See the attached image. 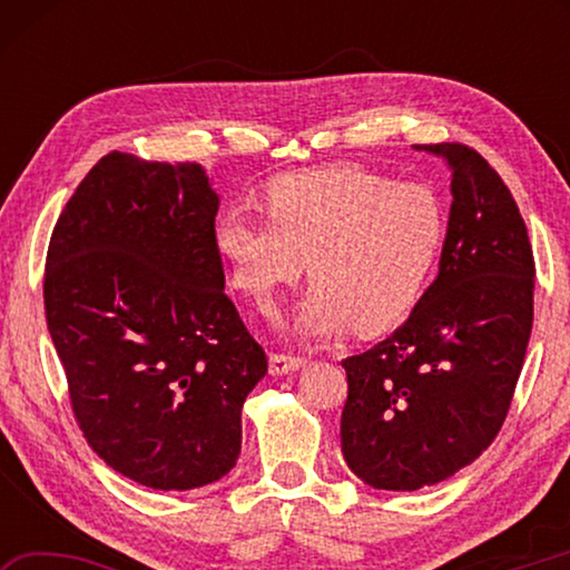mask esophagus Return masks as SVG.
<instances>
[{
	"label": "esophagus",
	"instance_id": "obj_1",
	"mask_svg": "<svg viewBox=\"0 0 570 570\" xmlns=\"http://www.w3.org/2000/svg\"><path fill=\"white\" fill-rule=\"evenodd\" d=\"M304 366V360L298 356H288V354H272L268 356V372L272 377H286V374H294Z\"/></svg>",
	"mask_w": 570,
	"mask_h": 570
}]
</instances>
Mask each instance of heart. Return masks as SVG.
Returning <instances> with one entry per match:
<instances>
[{
	"mask_svg": "<svg viewBox=\"0 0 570 570\" xmlns=\"http://www.w3.org/2000/svg\"><path fill=\"white\" fill-rule=\"evenodd\" d=\"M268 218L228 210L216 248L230 282L258 306L304 274L312 286L292 322L302 340L354 324L377 334L400 324L430 284L448 210L428 183L392 180L360 166L278 176L264 190Z\"/></svg>",
	"mask_w": 570,
	"mask_h": 570,
	"instance_id": "b5f03b06",
	"label": "heart"
}]
</instances>
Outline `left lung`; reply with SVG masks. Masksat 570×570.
<instances>
[{
  "label": "left lung",
  "instance_id": "left-lung-1",
  "mask_svg": "<svg viewBox=\"0 0 570 570\" xmlns=\"http://www.w3.org/2000/svg\"><path fill=\"white\" fill-rule=\"evenodd\" d=\"M414 148L452 173L438 278L397 332L342 362V452L377 490L435 485L488 450L533 330V248L503 178L460 142Z\"/></svg>",
  "mask_w": 570,
  "mask_h": 570
}]
</instances>
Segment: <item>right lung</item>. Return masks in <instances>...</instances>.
I'll return each mask as SVG.
<instances>
[{"instance_id": "obj_1", "label": "right lung", "mask_w": 570, "mask_h": 570, "mask_svg": "<svg viewBox=\"0 0 570 570\" xmlns=\"http://www.w3.org/2000/svg\"><path fill=\"white\" fill-rule=\"evenodd\" d=\"M218 193L198 163L110 153L57 218L47 330L75 420L153 490L216 482L240 455V407L266 354L224 294Z\"/></svg>"}]
</instances>
